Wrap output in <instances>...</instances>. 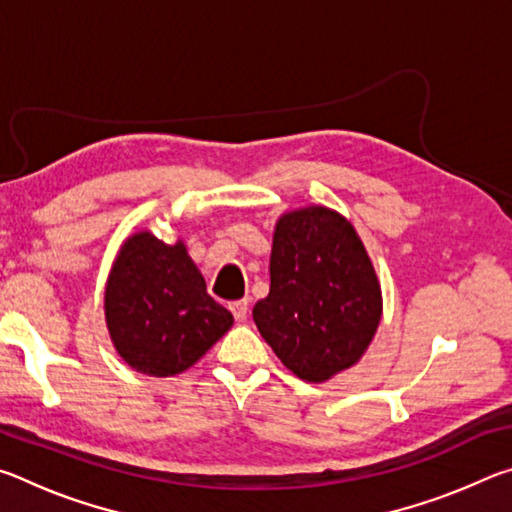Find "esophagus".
I'll return each instance as SVG.
<instances>
[{
	"mask_svg": "<svg viewBox=\"0 0 512 512\" xmlns=\"http://www.w3.org/2000/svg\"><path fill=\"white\" fill-rule=\"evenodd\" d=\"M230 311H232V316H235L237 323H244L246 316H248V302H246V300H237V302H232V305H230Z\"/></svg>",
	"mask_w": 512,
	"mask_h": 512,
	"instance_id": "34e87169",
	"label": "esophagus"
}]
</instances>
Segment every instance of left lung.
Returning <instances> with one entry per match:
<instances>
[{
	"label": "left lung",
	"mask_w": 512,
	"mask_h": 512,
	"mask_svg": "<svg viewBox=\"0 0 512 512\" xmlns=\"http://www.w3.org/2000/svg\"><path fill=\"white\" fill-rule=\"evenodd\" d=\"M255 325L284 366L327 381L354 366L381 320V287L357 230L323 205L282 214L271 250V291Z\"/></svg>",
	"instance_id": "8db88e82"
}]
</instances>
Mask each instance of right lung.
<instances>
[{
  "instance_id": "1",
  "label": "right lung",
  "mask_w": 512,
  "mask_h": 512,
  "mask_svg": "<svg viewBox=\"0 0 512 512\" xmlns=\"http://www.w3.org/2000/svg\"><path fill=\"white\" fill-rule=\"evenodd\" d=\"M103 309L119 357L153 377L194 366L235 323L207 293L183 241L164 244L149 230L121 244Z\"/></svg>"
}]
</instances>
